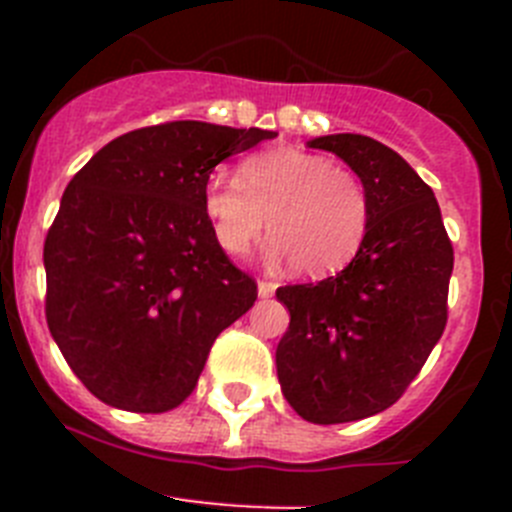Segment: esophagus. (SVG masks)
Wrapping results in <instances>:
<instances>
[{"instance_id":"esophagus-1","label":"esophagus","mask_w":512,"mask_h":512,"mask_svg":"<svg viewBox=\"0 0 512 512\" xmlns=\"http://www.w3.org/2000/svg\"><path fill=\"white\" fill-rule=\"evenodd\" d=\"M274 289H277V284L269 282V279H259V297H271Z\"/></svg>"}]
</instances>
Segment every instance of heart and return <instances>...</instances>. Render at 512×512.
<instances>
[{
	"instance_id": "obj_1",
	"label": "heart",
	"mask_w": 512,
	"mask_h": 512,
	"mask_svg": "<svg viewBox=\"0 0 512 512\" xmlns=\"http://www.w3.org/2000/svg\"><path fill=\"white\" fill-rule=\"evenodd\" d=\"M202 205L217 246L230 256L251 248L269 223L271 259H289L302 277H330L354 261L369 233L364 182L323 153L271 148L248 156L238 179L207 176Z\"/></svg>"
}]
</instances>
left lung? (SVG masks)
<instances>
[{
	"mask_svg": "<svg viewBox=\"0 0 512 512\" xmlns=\"http://www.w3.org/2000/svg\"><path fill=\"white\" fill-rule=\"evenodd\" d=\"M364 182L369 233L336 277L277 289L289 328L277 346L287 402L318 425L351 423L395 405L418 377L449 318L454 248L433 189L366 135L312 138Z\"/></svg>",
	"mask_w": 512,
	"mask_h": 512,
	"instance_id": "8db88e82",
	"label": "left lung"
}]
</instances>
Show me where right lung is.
<instances>
[{"label": "right lung", "mask_w": 512, "mask_h": 512, "mask_svg": "<svg viewBox=\"0 0 512 512\" xmlns=\"http://www.w3.org/2000/svg\"><path fill=\"white\" fill-rule=\"evenodd\" d=\"M277 133L176 120L130 130L69 182L43 246L45 320L94 397L166 413L197 387L256 282L217 246L207 176Z\"/></svg>", "instance_id": "add662e5"}]
</instances>
